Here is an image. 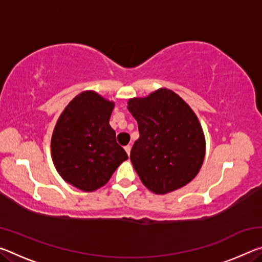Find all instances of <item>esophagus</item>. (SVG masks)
I'll use <instances>...</instances> for the list:
<instances>
[{
    "label": "esophagus",
    "mask_w": 262,
    "mask_h": 262,
    "mask_svg": "<svg viewBox=\"0 0 262 262\" xmlns=\"http://www.w3.org/2000/svg\"><path fill=\"white\" fill-rule=\"evenodd\" d=\"M130 149H132V145H129V144L126 145V147H125V150H126V152L128 154V156L130 155Z\"/></svg>",
    "instance_id": "esophagus-1"
}]
</instances>
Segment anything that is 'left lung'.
<instances>
[{
	"label": "left lung",
	"mask_w": 262,
	"mask_h": 262,
	"mask_svg": "<svg viewBox=\"0 0 262 262\" xmlns=\"http://www.w3.org/2000/svg\"><path fill=\"white\" fill-rule=\"evenodd\" d=\"M128 110L140 133L130 161L145 187L166 194L192 181L202 166L206 143L189 106L173 91L159 89L129 99Z\"/></svg>",
	"instance_id": "obj_1"
}]
</instances>
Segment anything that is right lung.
<instances>
[{
	"label": "right lung",
	"mask_w": 262,
	"mask_h": 262,
	"mask_svg": "<svg viewBox=\"0 0 262 262\" xmlns=\"http://www.w3.org/2000/svg\"><path fill=\"white\" fill-rule=\"evenodd\" d=\"M114 103L94 91L70 101L60 115L52 135L51 149L59 174L84 192H94L110 180L128 159L110 126Z\"/></svg>",
	"instance_id": "right-lung-1"
}]
</instances>
